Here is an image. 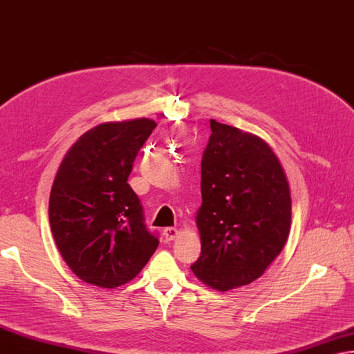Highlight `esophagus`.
<instances>
[{
	"mask_svg": "<svg viewBox=\"0 0 354 354\" xmlns=\"http://www.w3.org/2000/svg\"><path fill=\"white\" fill-rule=\"evenodd\" d=\"M177 235H178V230L176 227H165L163 229L165 241H172Z\"/></svg>",
	"mask_w": 354,
	"mask_h": 354,
	"instance_id": "34e87169",
	"label": "esophagus"
}]
</instances>
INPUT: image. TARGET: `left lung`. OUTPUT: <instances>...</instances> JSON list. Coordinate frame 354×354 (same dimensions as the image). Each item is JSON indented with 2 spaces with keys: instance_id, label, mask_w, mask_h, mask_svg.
Masks as SVG:
<instances>
[{
  "instance_id": "1",
  "label": "left lung",
  "mask_w": 354,
  "mask_h": 354,
  "mask_svg": "<svg viewBox=\"0 0 354 354\" xmlns=\"http://www.w3.org/2000/svg\"><path fill=\"white\" fill-rule=\"evenodd\" d=\"M197 212L201 254L191 270L226 292L269 268L290 232L292 198L278 157L258 136L211 119Z\"/></svg>"
}]
</instances>
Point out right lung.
<instances>
[{"mask_svg": "<svg viewBox=\"0 0 354 354\" xmlns=\"http://www.w3.org/2000/svg\"><path fill=\"white\" fill-rule=\"evenodd\" d=\"M151 119L106 122L73 143L50 192L48 220L64 261L93 286L114 288L139 273L158 246L128 177Z\"/></svg>", "mask_w": 354, "mask_h": 354, "instance_id": "obj_1", "label": "right lung"}]
</instances>
